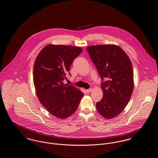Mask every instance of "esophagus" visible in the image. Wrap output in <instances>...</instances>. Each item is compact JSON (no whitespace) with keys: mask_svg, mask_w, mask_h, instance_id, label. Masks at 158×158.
Here are the masks:
<instances>
[{"mask_svg":"<svg viewBox=\"0 0 158 158\" xmlns=\"http://www.w3.org/2000/svg\"><path fill=\"white\" fill-rule=\"evenodd\" d=\"M91 91H92V89H91V88H90V89H86V90H85V92H86V93H88H88H90Z\"/></svg>","mask_w":158,"mask_h":158,"instance_id":"1","label":"esophagus"}]
</instances>
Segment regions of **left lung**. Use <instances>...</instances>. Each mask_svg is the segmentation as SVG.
<instances>
[{
    "mask_svg": "<svg viewBox=\"0 0 158 158\" xmlns=\"http://www.w3.org/2000/svg\"><path fill=\"white\" fill-rule=\"evenodd\" d=\"M102 82V99L97 103L99 114L107 119L120 114L127 105L133 88L131 60L120 47L114 44L92 45L86 48ZM106 81L103 82V79Z\"/></svg>",
    "mask_w": 158,
    "mask_h": 158,
    "instance_id": "left-lung-1",
    "label": "left lung"
}]
</instances>
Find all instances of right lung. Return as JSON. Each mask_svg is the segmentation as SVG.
<instances>
[{"mask_svg":"<svg viewBox=\"0 0 158 158\" xmlns=\"http://www.w3.org/2000/svg\"><path fill=\"white\" fill-rule=\"evenodd\" d=\"M82 48L72 45L48 44L35 59L33 81L40 103L54 116L61 119L75 113L83 93L73 85L64 84L73 60Z\"/></svg>","mask_w":158,"mask_h":158,"instance_id":"add662e5","label":"right lung"}]
</instances>
